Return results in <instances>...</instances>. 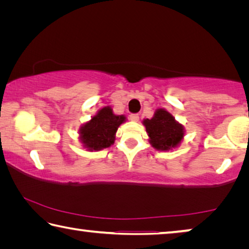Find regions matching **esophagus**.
Segmentation results:
<instances>
[{"label":"esophagus","instance_id":"esophagus-1","mask_svg":"<svg viewBox=\"0 0 249 249\" xmlns=\"http://www.w3.org/2000/svg\"><path fill=\"white\" fill-rule=\"evenodd\" d=\"M129 120L132 122H138V120H140V115H138V114H130Z\"/></svg>","mask_w":249,"mask_h":249}]
</instances>
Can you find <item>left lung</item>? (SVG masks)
Listing matches in <instances>:
<instances>
[{"label": "left lung", "instance_id": "1", "mask_svg": "<svg viewBox=\"0 0 249 249\" xmlns=\"http://www.w3.org/2000/svg\"><path fill=\"white\" fill-rule=\"evenodd\" d=\"M148 133L151 146L157 150H170L182 141L183 126L175 120L169 112L158 108L153 119H146L142 122Z\"/></svg>", "mask_w": 249, "mask_h": 249}]
</instances>
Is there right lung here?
I'll list each match as a JSON object with an SVG mask.
<instances>
[{"mask_svg":"<svg viewBox=\"0 0 249 249\" xmlns=\"http://www.w3.org/2000/svg\"><path fill=\"white\" fill-rule=\"evenodd\" d=\"M123 122L124 115L113 114L112 108L105 107L80 128V140L89 150L107 148L114 142L116 130Z\"/></svg>","mask_w":249,"mask_h":249,"instance_id":"1","label":"right lung"}]
</instances>
